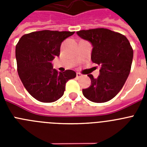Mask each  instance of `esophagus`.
Here are the masks:
<instances>
[{
  "instance_id": "34e87169",
  "label": "esophagus",
  "mask_w": 147,
  "mask_h": 147,
  "mask_svg": "<svg viewBox=\"0 0 147 147\" xmlns=\"http://www.w3.org/2000/svg\"><path fill=\"white\" fill-rule=\"evenodd\" d=\"M82 76V75L80 73H76V77L80 78V77H81Z\"/></svg>"
}]
</instances>
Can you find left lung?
Here are the masks:
<instances>
[{"label": "left lung", "mask_w": 147, "mask_h": 147, "mask_svg": "<svg viewBox=\"0 0 147 147\" xmlns=\"http://www.w3.org/2000/svg\"><path fill=\"white\" fill-rule=\"evenodd\" d=\"M76 33L91 42L92 61L101 66L96 79L88 75L91 85L82 89L83 95L93 102H108L119 93L129 76L133 58L132 46L124 35L107 28L81 30Z\"/></svg>", "instance_id": "left-lung-1"}]
</instances>
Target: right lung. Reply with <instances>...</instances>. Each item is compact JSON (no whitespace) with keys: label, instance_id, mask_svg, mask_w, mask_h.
I'll use <instances>...</instances> for the list:
<instances>
[{"label":"right lung","instance_id":"obj_1","mask_svg":"<svg viewBox=\"0 0 147 147\" xmlns=\"http://www.w3.org/2000/svg\"><path fill=\"white\" fill-rule=\"evenodd\" d=\"M75 32L42 30L23 35L16 45L18 73L27 91L41 102H56L64 94L66 82L75 71L58 72L51 61L59 57L61 43Z\"/></svg>","mask_w":147,"mask_h":147}]
</instances>
